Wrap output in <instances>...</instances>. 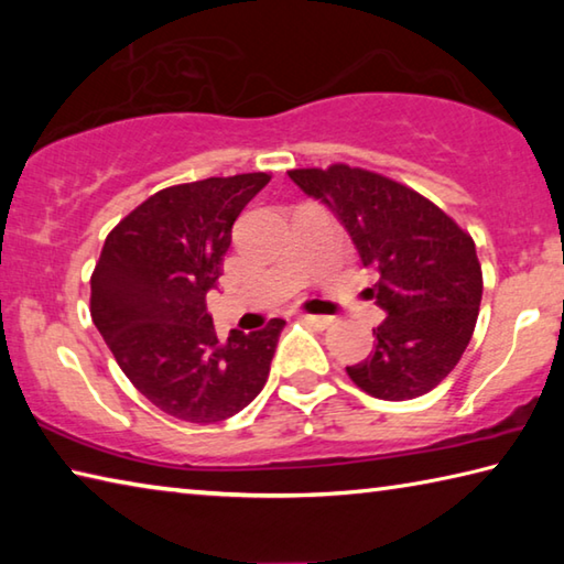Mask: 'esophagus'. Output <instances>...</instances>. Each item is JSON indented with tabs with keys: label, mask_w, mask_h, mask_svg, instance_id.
Returning a JSON list of instances; mask_svg holds the SVG:
<instances>
[{
	"label": "esophagus",
	"mask_w": 564,
	"mask_h": 564,
	"mask_svg": "<svg viewBox=\"0 0 564 564\" xmlns=\"http://www.w3.org/2000/svg\"><path fill=\"white\" fill-rule=\"evenodd\" d=\"M301 318L313 323V326H318V328H328L333 323L330 316H316V313H301Z\"/></svg>",
	"instance_id": "1"
}]
</instances>
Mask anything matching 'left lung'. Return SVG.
<instances>
[{"mask_svg":"<svg viewBox=\"0 0 564 564\" xmlns=\"http://www.w3.org/2000/svg\"><path fill=\"white\" fill-rule=\"evenodd\" d=\"M305 196L326 204L346 228L386 311L373 350L348 366L360 390L380 400H410L433 390L463 358L482 299L475 243L451 216L398 181L336 164L293 169Z\"/></svg>","mask_w":564,"mask_h":564,"instance_id":"8db88e82","label":"left lung"}]
</instances>
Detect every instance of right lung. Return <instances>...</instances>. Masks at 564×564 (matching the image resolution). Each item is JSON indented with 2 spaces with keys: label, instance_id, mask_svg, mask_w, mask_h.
I'll list each match as a JSON object with an SVG mask.
<instances>
[{
  "label": "right lung",
  "instance_id": "1",
  "mask_svg": "<svg viewBox=\"0 0 564 564\" xmlns=\"http://www.w3.org/2000/svg\"><path fill=\"white\" fill-rule=\"evenodd\" d=\"M269 174L204 178L159 191L104 241L91 318L141 395L186 423H218L261 393L283 318L216 336V289L234 221Z\"/></svg>",
  "mask_w": 564,
  "mask_h": 564
}]
</instances>
